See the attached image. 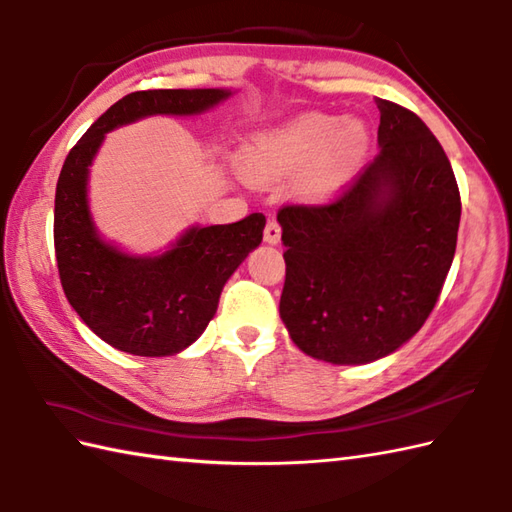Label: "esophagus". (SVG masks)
Segmentation results:
<instances>
[{
    "label": "esophagus",
    "instance_id": "obj_1",
    "mask_svg": "<svg viewBox=\"0 0 512 512\" xmlns=\"http://www.w3.org/2000/svg\"><path fill=\"white\" fill-rule=\"evenodd\" d=\"M264 240L268 244H277L281 240V224L277 220H268L264 229Z\"/></svg>",
    "mask_w": 512,
    "mask_h": 512
}]
</instances>
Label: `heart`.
Here are the masks:
<instances>
[{
  "label": "heart",
  "mask_w": 512,
  "mask_h": 512,
  "mask_svg": "<svg viewBox=\"0 0 512 512\" xmlns=\"http://www.w3.org/2000/svg\"><path fill=\"white\" fill-rule=\"evenodd\" d=\"M368 146L371 130L358 117L314 113L255 135L240 152V172L255 185L299 176L305 196H329L351 181Z\"/></svg>",
  "instance_id": "obj_1"
}]
</instances>
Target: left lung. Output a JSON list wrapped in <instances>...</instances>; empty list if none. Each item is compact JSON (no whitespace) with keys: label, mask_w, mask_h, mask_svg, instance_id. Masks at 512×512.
Here are the masks:
<instances>
[{"label":"left lung","mask_w":512,"mask_h":512,"mask_svg":"<svg viewBox=\"0 0 512 512\" xmlns=\"http://www.w3.org/2000/svg\"><path fill=\"white\" fill-rule=\"evenodd\" d=\"M379 150L329 202L283 205L279 312L296 347L331 364L397 351L423 327L456 253L460 192L417 113L377 98Z\"/></svg>","instance_id":"1"}]
</instances>
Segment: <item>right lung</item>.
I'll return each instance as SVG.
<instances>
[{
    "mask_svg": "<svg viewBox=\"0 0 512 512\" xmlns=\"http://www.w3.org/2000/svg\"><path fill=\"white\" fill-rule=\"evenodd\" d=\"M224 89H148L117 100L69 150L56 183L54 248L69 305L111 347L161 358L189 347L218 310L224 283L259 246L266 218L189 229L159 257H130L102 242L87 207V174L104 133L146 115H192Z\"/></svg>",
    "mask_w": 512,
    "mask_h": 512,
    "instance_id": "right-lung-1",
    "label": "right lung"
}]
</instances>
